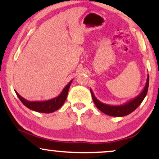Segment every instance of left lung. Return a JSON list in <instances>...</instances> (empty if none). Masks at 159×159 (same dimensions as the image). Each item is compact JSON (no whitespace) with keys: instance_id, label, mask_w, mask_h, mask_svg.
<instances>
[{"instance_id":"8db88e82","label":"left lung","mask_w":159,"mask_h":159,"mask_svg":"<svg viewBox=\"0 0 159 159\" xmlns=\"http://www.w3.org/2000/svg\"><path fill=\"white\" fill-rule=\"evenodd\" d=\"M149 76L147 75V83H146L145 86H144L143 90L142 92L137 96L136 97L132 98L127 102L123 104V105H110L107 104L102 103L96 98V96H94L93 92L90 89V93L92 95L93 100L95 105L97 107L98 110H100L104 114L109 115V116H124L126 115L131 114L133 112L139 105L141 104L143 100L147 96V91H148L149 87Z\"/></svg>"}]
</instances>
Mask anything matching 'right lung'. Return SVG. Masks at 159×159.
<instances>
[{
  "label": "right lung",
  "instance_id": "right-lung-1",
  "mask_svg": "<svg viewBox=\"0 0 159 159\" xmlns=\"http://www.w3.org/2000/svg\"><path fill=\"white\" fill-rule=\"evenodd\" d=\"M72 80L69 81V83L63 88V90L59 96L55 98H53L52 99L45 100V101H28V100L24 98L21 96L15 90L16 95L21 100V102L27 107H28L30 110L36 111L39 113H45V114H49V113L54 112V111L58 110L62 105L65 102L66 99L67 95H68V91L72 84Z\"/></svg>",
  "mask_w": 159,
  "mask_h": 159
}]
</instances>
